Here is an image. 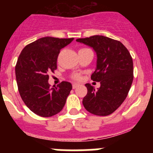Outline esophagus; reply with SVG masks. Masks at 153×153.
Returning a JSON list of instances; mask_svg holds the SVG:
<instances>
[{
    "label": "esophagus",
    "mask_w": 153,
    "mask_h": 153,
    "mask_svg": "<svg viewBox=\"0 0 153 153\" xmlns=\"http://www.w3.org/2000/svg\"><path fill=\"white\" fill-rule=\"evenodd\" d=\"M78 86H79L78 83H73V89H76Z\"/></svg>",
    "instance_id": "obj_1"
}]
</instances>
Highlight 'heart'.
<instances>
[{
	"mask_svg": "<svg viewBox=\"0 0 153 153\" xmlns=\"http://www.w3.org/2000/svg\"><path fill=\"white\" fill-rule=\"evenodd\" d=\"M73 78L75 79H79L80 78V75L79 74H75L74 76H73Z\"/></svg>",
	"mask_w": 153,
	"mask_h": 153,
	"instance_id": "b5f03b06",
	"label": "heart"
}]
</instances>
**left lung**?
<instances>
[{"label": "left lung", "mask_w": 153, "mask_h": 153, "mask_svg": "<svg viewBox=\"0 0 153 153\" xmlns=\"http://www.w3.org/2000/svg\"><path fill=\"white\" fill-rule=\"evenodd\" d=\"M97 53V67L91 79L100 82L97 90L90 83L83 100L85 109L97 116H108L117 110L126 98L133 80V63L126 47L118 40L95 35L76 39Z\"/></svg>", "instance_id": "8db88e82"}]
</instances>
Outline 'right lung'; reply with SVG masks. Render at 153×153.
<instances>
[{
    "mask_svg": "<svg viewBox=\"0 0 153 153\" xmlns=\"http://www.w3.org/2000/svg\"><path fill=\"white\" fill-rule=\"evenodd\" d=\"M74 38L45 36L24 47L15 67L16 79L22 100L35 114L50 117L63 109L72 84L63 81L56 86L48 83L50 72L56 70L58 55Z\"/></svg>",
    "mask_w": 153,
    "mask_h": 153,
    "instance_id": "add662e5",
    "label": "right lung"
}]
</instances>
